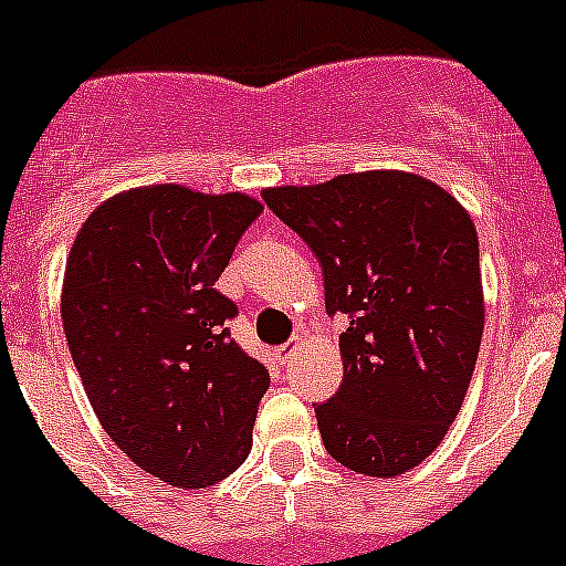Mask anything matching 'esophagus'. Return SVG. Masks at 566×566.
I'll return each mask as SVG.
<instances>
[{"instance_id":"34e87169","label":"esophagus","mask_w":566,"mask_h":566,"mask_svg":"<svg viewBox=\"0 0 566 566\" xmlns=\"http://www.w3.org/2000/svg\"><path fill=\"white\" fill-rule=\"evenodd\" d=\"M301 343H304V335H293L287 343H284V346H279V348H276L279 363H287L290 355H293V352L301 346Z\"/></svg>"}]
</instances>
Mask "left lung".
<instances>
[{"mask_svg":"<svg viewBox=\"0 0 566 566\" xmlns=\"http://www.w3.org/2000/svg\"><path fill=\"white\" fill-rule=\"evenodd\" d=\"M262 200L318 259L326 313L348 315L343 382L315 405L326 452L368 478L408 472L447 436L478 363L472 218L410 172H352Z\"/></svg>","mask_w":566,"mask_h":566,"instance_id":"obj_1","label":"left lung"}]
</instances>
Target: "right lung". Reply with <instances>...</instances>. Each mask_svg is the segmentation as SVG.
I'll return each instance as SVG.
<instances>
[{"label": "right lung", "mask_w": 566, "mask_h": 566, "mask_svg": "<svg viewBox=\"0 0 566 566\" xmlns=\"http://www.w3.org/2000/svg\"><path fill=\"white\" fill-rule=\"evenodd\" d=\"M259 214L240 192L130 189L94 209L69 251L61 315L88 402L164 483L203 489L251 452L271 374L234 343L237 304L214 282Z\"/></svg>", "instance_id": "right-lung-1"}]
</instances>
